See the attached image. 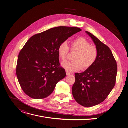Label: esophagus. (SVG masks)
I'll use <instances>...</instances> for the list:
<instances>
[{
	"mask_svg": "<svg viewBox=\"0 0 128 128\" xmlns=\"http://www.w3.org/2000/svg\"><path fill=\"white\" fill-rule=\"evenodd\" d=\"M66 75H70V72L67 71V70H66Z\"/></svg>",
	"mask_w": 128,
	"mask_h": 128,
	"instance_id": "1",
	"label": "esophagus"
}]
</instances>
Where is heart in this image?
<instances>
[{
    "label": "heart",
    "mask_w": 128,
    "mask_h": 128,
    "mask_svg": "<svg viewBox=\"0 0 128 128\" xmlns=\"http://www.w3.org/2000/svg\"><path fill=\"white\" fill-rule=\"evenodd\" d=\"M71 50L77 52L74 56L75 61H65L62 63V66L68 72H74L90 68L95 63L98 57V50L96 47L91 46L86 38L80 37L71 43ZM70 52L68 43L64 42L60 44L58 53L60 58L64 61L66 60Z\"/></svg>",
    "instance_id": "heart-1"
}]
</instances>
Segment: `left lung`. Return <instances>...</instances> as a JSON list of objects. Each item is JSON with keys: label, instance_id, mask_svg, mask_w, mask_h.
I'll return each mask as SVG.
<instances>
[{"label": "left lung", "instance_id": "obj_1", "mask_svg": "<svg viewBox=\"0 0 128 128\" xmlns=\"http://www.w3.org/2000/svg\"><path fill=\"white\" fill-rule=\"evenodd\" d=\"M98 50L95 63L83 73H75L72 94L77 103L90 107L102 103L114 87L117 64L112 51L98 38L86 31Z\"/></svg>", "mask_w": 128, "mask_h": 128}]
</instances>
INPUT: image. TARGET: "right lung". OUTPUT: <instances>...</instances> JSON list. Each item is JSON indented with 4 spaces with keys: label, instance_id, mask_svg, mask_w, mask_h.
I'll return each instance as SVG.
<instances>
[{
    "label": "right lung",
    "instance_id": "add662e5",
    "mask_svg": "<svg viewBox=\"0 0 128 128\" xmlns=\"http://www.w3.org/2000/svg\"><path fill=\"white\" fill-rule=\"evenodd\" d=\"M78 28L58 26L32 36L18 56L16 74L22 90L33 99L50 96L57 83L66 77L60 66V44L76 33Z\"/></svg>",
    "mask_w": 128,
    "mask_h": 128
}]
</instances>
